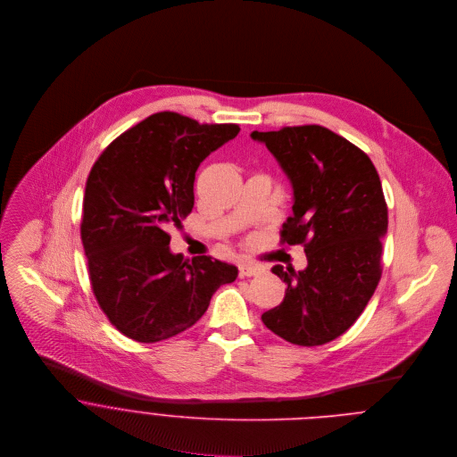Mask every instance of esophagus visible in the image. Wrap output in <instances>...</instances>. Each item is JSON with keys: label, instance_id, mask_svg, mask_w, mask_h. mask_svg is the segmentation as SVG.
<instances>
[{"label": "esophagus", "instance_id": "esophagus-1", "mask_svg": "<svg viewBox=\"0 0 457 457\" xmlns=\"http://www.w3.org/2000/svg\"><path fill=\"white\" fill-rule=\"evenodd\" d=\"M262 267L253 263H241L239 265V276H259Z\"/></svg>", "mask_w": 457, "mask_h": 457}]
</instances>
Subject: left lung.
<instances>
[{"instance_id":"8db88e82","label":"left lung","mask_w":457,"mask_h":457,"mask_svg":"<svg viewBox=\"0 0 457 457\" xmlns=\"http://www.w3.org/2000/svg\"><path fill=\"white\" fill-rule=\"evenodd\" d=\"M294 188V216L281 245H303L308 267L274 265L287 283L279 306L262 322L299 346H319L353 326L382 278L387 204L370 156L320 125L253 131Z\"/></svg>"}]
</instances>
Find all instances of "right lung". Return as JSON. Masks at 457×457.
Wrapping results in <instances>:
<instances>
[{
    "label": "right lung",
    "mask_w": 457,
    "mask_h": 457,
    "mask_svg": "<svg viewBox=\"0 0 457 457\" xmlns=\"http://www.w3.org/2000/svg\"><path fill=\"white\" fill-rule=\"evenodd\" d=\"M239 130L158 112L121 133L95 162L80 239L93 294L127 337L156 343L190 328L212 294L237 278L232 263L174 255L167 228L194 209L200 162Z\"/></svg>",
    "instance_id": "add662e5"
}]
</instances>
